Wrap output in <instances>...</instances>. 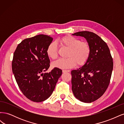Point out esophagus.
<instances>
[{"label":"esophagus","instance_id":"obj_1","mask_svg":"<svg viewBox=\"0 0 124 124\" xmlns=\"http://www.w3.org/2000/svg\"><path fill=\"white\" fill-rule=\"evenodd\" d=\"M70 70H62V72L63 73H66V72H69Z\"/></svg>","mask_w":124,"mask_h":124}]
</instances>
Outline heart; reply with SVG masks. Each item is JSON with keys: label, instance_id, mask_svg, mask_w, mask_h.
<instances>
[{"label": "heart", "instance_id": "1", "mask_svg": "<svg viewBox=\"0 0 124 124\" xmlns=\"http://www.w3.org/2000/svg\"><path fill=\"white\" fill-rule=\"evenodd\" d=\"M57 42L62 47L68 48L66 56L53 62L54 67L61 69L73 68L77 64L84 65L91 54V47L88 43L72 36H65L58 39ZM46 54L50 58L55 59L58 56V46L55 42L50 43L47 47Z\"/></svg>", "mask_w": 124, "mask_h": 124}]
</instances>
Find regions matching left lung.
<instances>
[{
  "mask_svg": "<svg viewBox=\"0 0 124 124\" xmlns=\"http://www.w3.org/2000/svg\"><path fill=\"white\" fill-rule=\"evenodd\" d=\"M72 35L86 39L91 54L83 66L71 71L72 91L78 100L91 103L102 96L109 85L113 59L107 43L96 33L83 31Z\"/></svg>",
  "mask_w": 124,
  "mask_h": 124,
  "instance_id": "1",
  "label": "left lung"
}]
</instances>
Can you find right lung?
Segmentation results:
<instances>
[{
    "label": "right lung",
    "mask_w": 124,
    "mask_h": 124,
    "mask_svg": "<svg viewBox=\"0 0 124 124\" xmlns=\"http://www.w3.org/2000/svg\"><path fill=\"white\" fill-rule=\"evenodd\" d=\"M49 36L39 35L25 39L18 44L13 54L12 72L23 94L33 102H42L54 91L62 70L50 67L47 47L53 41Z\"/></svg>",
    "instance_id": "1"
}]
</instances>
